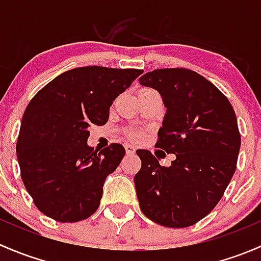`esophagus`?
Here are the masks:
<instances>
[{
    "mask_svg": "<svg viewBox=\"0 0 261 261\" xmlns=\"http://www.w3.org/2000/svg\"><path fill=\"white\" fill-rule=\"evenodd\" d=\"M124 148H125V152H127V154H133V153L136 152L134 147H132L130 144H125Z\"/></svg>",
    "mask_w": 261,
    "mask_h": 261,
    "instance_id": "34e87169",
    "label": "esophagus"
}]
</instances>
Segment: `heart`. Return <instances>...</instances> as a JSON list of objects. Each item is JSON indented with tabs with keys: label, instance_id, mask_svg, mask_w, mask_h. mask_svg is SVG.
Returning <instances> with one entry per match:
<instances>
[{
	"label": "heart",
	"instance_id": "b5f03b06",
	"mask_svg": "<svg viewBox=\"0 0 261 261\" xmlns=\"http://www.w3.org/2000/svg\"><path fill=\"white\" fill-rule=\"evenodd\" d=\"M128 138L132 139V141H141L143 138V133L139 130H130L128 132Z\"/></svg>",
	"mask_w": 261,
	"mask_h": 261
}]
</instances>
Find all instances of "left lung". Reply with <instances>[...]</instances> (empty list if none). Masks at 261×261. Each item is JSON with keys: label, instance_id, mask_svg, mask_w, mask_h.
Listing matches in <instances>:
<instances>
[{"label": "left lung", "instance_id": "obj_1", "mask_svg": "<svg viewBox=\"0 0 261 261\" xmlns=\"http://www.w3.org/2000/svg\"><path fill=\"white\" fill-rule=\"evenodd\" d=\"M139 83L157 90L167 109L155 147L176 155L165 167L149 150H137L139 206L158 225L191 226L214 210L235 173L241 144L235 112L211 82L189 69H157Z\"/></svg>", "mask_w": 261, "mask_h": 261}]
</instances>
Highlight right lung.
Wrapping results in <instances>:
<instances>
[{"mask_svg":"<svg viewBox=\"0 0 261 261\" xmlns=\"http://www.w3.org/2000/svg\"><path fill=\"white\" fill-rule=\"evenodd\" d=\"M143 72L84 66L63 72L29 103L16 144L21 178L36 207L59 222L91 216L103 185L125 154L112 143L98 153L88 146L91 124L108 122L109 108Z\"/></svg>","mask_w":261,"mask_h":261,"instance_id":"right-lung-1","label":"right lung"}]
</instances>
